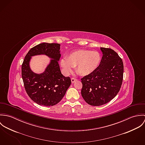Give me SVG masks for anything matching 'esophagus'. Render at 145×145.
Segmentation results:
<instances>
[{"instance_id":"1","label":"esophagus","mask_w":145,"mask_h":145,"mask_svg":"<svg viewBox=\"0 0 145 145\" xmlns=\"http://www.w3.org/2000/svg\"><path fill=\"white\" fill-rule=\"evenodd\" d=\"M77 80V79H75V78H72L71 79V83H74Z\"/></svg>"}]
</instances>
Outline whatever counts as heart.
I'll return each instance as SVG.
<instances>
[{
	"mask_svg": "<svg viewBox=\"0 0 145 145\" xmlns=\"http://www.w3.org/2000/svg\"><path fill=\"white\" fill-rule=\"evenodd\" d=\"M101 61V56L98 51L79 50L61 59L60 65L66 74L71 72L77 66V73L81 76H87L98 67Z\"/></svg>",
	"mask_w": 145,
	"mask_h": 145,
	"instance_id": "heart-1",
	"label": "heart"
}]
</instances>
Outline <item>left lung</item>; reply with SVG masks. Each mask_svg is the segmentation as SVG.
Masks as SVG:
<instances>
[{"instance_id": "8db88e82", "label": "left lung", "mask_w": 145, "mask_h": 145, "mask_svg": "<svg viewBox=\"0 0 145 145\" xmlns=\"http://www.w3.org/2000/svg\"><path fill=\"white\" fill-rule=\"evenodd\" d=\"M103 56L98 67L82 79L81 91L84 101L100 106L112 100L119 92L123 81V63L114 50L101 47Z\"/></svg>"}]
</instances>
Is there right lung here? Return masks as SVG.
<instances>
[{
  "instance_id": "right-lung-1",
  "label": "right lung",
  "mask_w": 145,
  "mask_h": 145,
  "mask_svg": "<svg viewBox=\"0 0 145 145\" xmlns=\"http://www.w3.org/2000/svg\"><path fill=\"white\" fill-rule=\"evenodd\" d=\"M60 52L59 43H40L28 51L22 63V77L25 91L33 102L40 105L50 106L60 102L71 85L70 78L61 74ZM38 55H45L51 59L41 73H35L30 66L31 57Z\"/></svg>"
}]
</instances>
